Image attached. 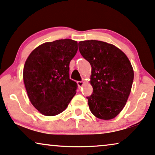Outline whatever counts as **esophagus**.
Listing matches in <instances>:
<instances>
[{
	"label": "esophagus",
	"instance_id": "obj_1",
	"mask_svg": "<svg viewBox=\"0 0 155 155\" xmlns=\"http://www.w3.org/2000/svg\"><path fill=\"white\" fill-rule=\"evenodd\" d=\"M77 84L78 85V87H79V88H81V87L83 86V84H84V82H83V81H78Z\"/></svg>",
	"mask_w": 155,
	"mask_h": 155
}]
</instances>
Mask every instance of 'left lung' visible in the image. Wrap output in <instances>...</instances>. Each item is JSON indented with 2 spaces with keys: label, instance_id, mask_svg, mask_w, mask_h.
Listing matches in <instances>:
<instances>
[{
  "label": "left lung",
  "instance_id": "1",
  "mask_svg": "<svg viewBox=\"0 0 155 155\" xmlns=\"http://www.w3.org/2000/svg\"><path fill=\"white\" fill-rule=\"evenodd\" d=\"M81 55L90 63L93 93L88 96L91 113L101 120H112L123 110L134 81L128 58L115 45L100 41L78 43Z\"/></svg>",
  "mask_w": 155,
  "mask_h": 155
}]
</instances>
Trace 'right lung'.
<instances>
[{
    "mask_svg": "<svg viewBox=\"0 0 155 155\" xmlns=\"http://www.w3.org/2000/svg\"><path fill=\"white\" fill-rule=\"evenodd\" d=\"M77 51V41L57 40L40 45L27 57L24 83L31 104L43 115L62 112L75 95L77 83L70 79L69 66Z\"/></svg>",
    "mask_w": 155,
    "mask_h": 155,
    "instance_id": "1",
    "label": "right lung"
}]
</instances>
